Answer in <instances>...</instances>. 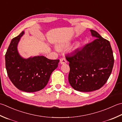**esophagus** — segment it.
<instances>
[{
  "label": "esophagus",
  "instance_id": "obj_1",
  "mask_svg": "<svg viewBox=\"0 0 122 122\" xmlns=\"http://www.w3.org/2000/svg\"><path fill=\"white\" fill-rule=\"evenodd\" d=\"M60 63L61 64H66L67 63V61L66 60L65 58L64 57H62L60 59Z\"/></svg>",
  "mask_w": 122,
  "mask_h": 122
}]
</instances>
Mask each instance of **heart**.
<instances>
[{
  "instance_id": "obj_1",
  "label": "heart",
  "mask_w": 122,
  "mask_h": 122,
  "mask_svg": "<svg viewBox=\"0 0 122 122\" xmlns=\"http://www.w3.org/2000/svg\"><path fill=\"white\" fill-rule=\"evenodd\" d=\"M67 45H68V44H66L65 46H67ZM78 47V45H77L76 46V47Z\"/></svg>"
}]
</instances>
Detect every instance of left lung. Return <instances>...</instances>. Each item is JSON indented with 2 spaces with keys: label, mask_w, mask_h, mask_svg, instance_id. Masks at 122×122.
<instances>
[{
  "label": "left lung",
  "mask_w": 122,
  "mask_h": 122,
  "mask_svg": "<svg viewBox=\"0 0 122 122\" xmlns=\"http://www.w3.org/2000/svg\"><path fill=\"white\" fill-rule=\"evenodd\" d=\"M90 31L96 38L65 57L70 67L69 84L75 90L84 92L103 86L112 73L114 61L110 41L94 30Z\"/></svg>",
  "instance_id": "left-lung-1"
}]
</instances>
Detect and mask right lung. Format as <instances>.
Instances as JSON below:
<instances>
[{
  "label": "right lung",
  "mask_w": 122,
  "mask_h": 122,
  "mask_svg": "<svg viewBox=\"0 0 122 122\" xmlns=\"http://www.w3.org/2000/svg\"><path fill=\"white\" fill-rule=\"evenodd\" d=\"M24 34L22 31L11 40L5 54L6 68L10 80L16 87L26 92H34L46 86L59 60H51L43 56L28 59L21 57L17 46Z\"/></svg>",
  "instance_id": "right-lung-1"
}]
</instances>
